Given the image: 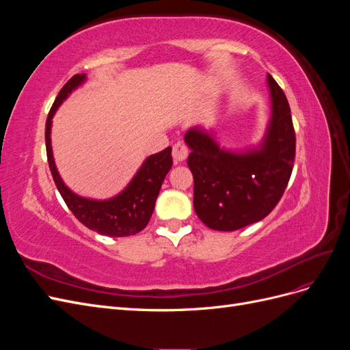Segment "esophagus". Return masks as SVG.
Returning <instances> with one entry per match:
<instances>
[{"label":"esophagus","instance_id":"obj_1","mask_svg":"<svg viewBox=\"0 0 350 350\" xmlns=\"http://www.w3.org/2000/svg\"><path fill=\"white\" fill-rule=\"evenodd\" d=\"M189 154V149L188 146L184 142H176L172 147V156H174V161L178 162H183L187 159V156Z\"/></svg>","mask_w":350,"mask_h":350}]
</instances>
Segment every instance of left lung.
I'll return each instance as SVG.
<instances>
[{"mask_svg":"<svg viewBox=\"0 0 350 350\" xmlns=\"http://www.w3.org/2000/svg\"><path fill=\"white\" fill-rule=\"evenodd\" d=\"M271 122L261 149L243 154L220 150L211 137L189 130L188 166L194 176V210L206 226L238 230L278 206L292 175L296 137L289 102L269 74Z\"/></svg>","mask_w":350,"mask_h":350,"instance_id":"left-lung-1","label":"left lung"}]
</instances>
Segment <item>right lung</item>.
Masks as SVG:
<instances>
[{"instance_id": "obj_1", "label": "right lung", "mask_w": 350, "mask_h": 350, "mask_svg": "<svg viewBox=\"0 0 350 350\" xmlns=\"http://www.w3.org/2000/svg\"><path fill=\"white\" fill-rule=\"evenodd\" d=\"M84 80V74L72 76L58 93L55 102L52 103L45 125V142L46 156L52 178L61 197L64 198L71 213L77 217L90 230L98 232L107 237H130L143 230L153 215L156 198L161 191V187L166 174L172 166V149L166 147L165 150L147 157V161L137 172L130 185L115 198L107 201H94L81 198L71 193L61 181L57 167L52 157L51 149V120L61 102L67 98V94L76 89Z\"/></svg>"}]
</instances>
